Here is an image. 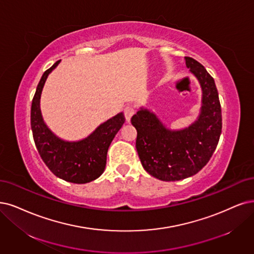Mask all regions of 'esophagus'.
<instances>
[{"label":"esophagus","instance_id":"esophagus-1","mask_svg":"<svg viewBox=\"0 0 254 254\" xmlns=\"http://www.w3.org/2000/svg\"><path fill=\"white\" fill-rule=\"evenodd\" d=\"M124 113H125V116H126L127 121L128 122L130 120V118H132V116L135 114V107H133V106H127L125 108Z\"/></svg>","mask_w":254,"mask_h":254}]
</instances>
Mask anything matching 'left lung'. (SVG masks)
I'll return each instance as SVG.
<instances>
[{
	"mask_svg": "<svg viewBox=\"0 0 254 254\" xmlns=\"http://www.w3.org/2000/svg\"><path fill=\"white\" fill-rule=\"evenodd\" d=\"M186 67L202 88L201 113L189 127L172 130L146 109L130 121L137 129L136 148L144 170L162 181H179L200 172L208 163L222 132L219 93L211 75L190 56Z\"/></svg>",
	"mask_w": 254,
	"mask_h": 254,
	"instance_id": "1",
	"label": "left lung"
}]
</instances>
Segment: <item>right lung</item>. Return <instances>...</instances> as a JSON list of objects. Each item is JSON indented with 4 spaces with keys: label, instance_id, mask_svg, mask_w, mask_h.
Instances as JSON below:
<instances>
[{
    "label": "right lung",
    "instance_id": "obj_1",
    "mask_svg": "<svg viewBox=\"0 0 254 254\" xmlns=\"http://www.w3.org/2000/svg\"><path fill=\"white\" fill-rule=\"evenodd\" d=\"M59 64L60 61L44 72L32 99L31 129L34 143L43 161L56 177L72 183H88L97 179L105 171L109 146L126 118L124 113H119L80 141L69 142L56 137L43 120L40 99L47 77Z\"/></svg>",
    "mask_w": 254,
    "mask_h": 254
}]
</instances>
